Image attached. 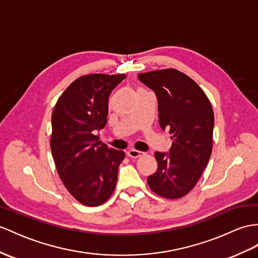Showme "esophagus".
<instances>
[{
	"instance_id": "34e87169",
	"label": "esophagus",
	"mask_w": 258,
	"mask_h": 258,
	"mask_svg": "<svg viewBox=\"0 0 258 258\" xmlns=\"http://www.w3.org/2000/svg\"><path fill=\"white\" fill-rule=\"evenodd\" d=\"M127 155L129 156V158L137 159V158H140V156H142V155H143V152H141V151L135 150V149H131V150L127 151Z\"/></svg>"
}]
</instances>
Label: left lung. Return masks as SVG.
I'll list each match as a JSON object with an SVG mask.
<instances>
[{
    "label": "left lung",
    "mask_w": 258,
    "mask_h": 258,
    "mask_svg": "<svg viewBox=\"0 0 258 258\" xmlns=\"http://www.w3.org/2000/svg\"><path fill=\"white\" fill-rule=\"evenodd\" d=\"M138 78L155 93L161 128L173 135L168 154L154 153L158 169L148 177L149 187L163 198H181L196 186L210 159L215 124L211 103L196 82L175 69Z\"/></svg>",
    "instance_id": "8db88e82"
}]
</instances>
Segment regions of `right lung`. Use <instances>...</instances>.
Listing matches in <instances>:
<instances>
[{
    "instance_id": "1",
    "label": "right lung",
    "mask_w": 258,
    "mask_h": 258,
    "mask_svg": "<svg viewBox=\"0 0 258 258\" xmlns=\"http://www.w3.org/2000/svg\"><path fill=\"white\" fill-rule=\"evenodd\" d=\"M124 74L83 75L69 85L51 117L50 147L62 183L82 205L104 204L114 192L123 151L108 149L96 131L107 122L108 97Z\"/></svg>"
}]
</instances>
